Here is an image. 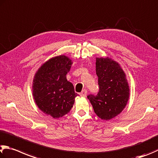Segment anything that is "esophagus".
Wrapping results in <instances>:
<instances>
[{"label": "esophagus", "instance_id": "1", "mask_svg": "<svg viewBox=\"0 0 158 158\" xmlns=\"http://www.w3.org/2000/svg\"><path fill=\"white\" fill-rule=\"evenodd\" d=\"M79 95L81 97H85L87 95V90L84 89V90H83L81 91V93H79Z\"/></svg>", "mask_w": 158, "mask_h": 158}]
</instances>
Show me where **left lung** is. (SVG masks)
Masks as SVG:
<instances>
[{"label": "left lung", "instance_id": "obj_1", "mask_svg": "<svg viewBox=\"0 0 158 158\" xmlns=\"http://www.w3.org/2000/svg\"><path fill=\"white\" fill-rule=\"evenodd\" d=\"M99 91L87 97L99 118L110 120L124 110L129 98V86L124 72L110 58H96Z\"/></svg>", "mask_w": 158, "mask_h": 158}]
</instances>
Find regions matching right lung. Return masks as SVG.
I'll return each instance as SVG.
<instances>
[{
	"instance_id": "add662e5",
	"label": "right lung",
	"mask_w": 158,
	"mask_h": 158,
	"mask_svg": "<svg viewBox=\"0 0 158 158\" xmlns=\"http://www.w3.org/2000/svg\"><path fill=\"white\" fill-rule=\"evenodd\" d=\"M73 64L65 55L53 57L37 70L33 80L32 94L36 104L53 118L61 117L73 108L78 95L66 74Z\"/></svg>"
}]
</instances>
